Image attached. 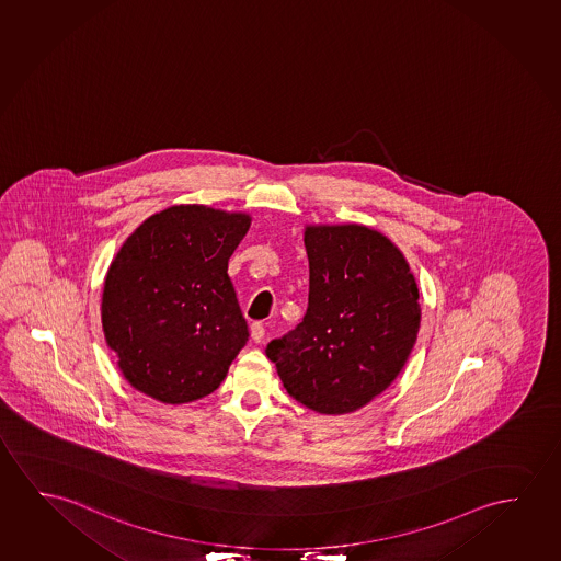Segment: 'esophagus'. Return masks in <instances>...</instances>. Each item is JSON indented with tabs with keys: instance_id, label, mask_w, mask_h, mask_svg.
<instances>
[{
	"instance_id": "obj_1",
	"label": "esophagus",
	"mask_w": 561,
	"mask_h": 561,
	"mask_svg": "<svg viewBox=\"0 0 561 561\" xmlns=\"http://www.w3.org/2000/svg\"><path fill=\"white\" fill-rule=\"evenodd\" d=\"M264 336H266V328H264V324H262V322H254V324L250 327V337H252L256 344H260V342L264 340Z\"/></svg>"
}]
</instances>
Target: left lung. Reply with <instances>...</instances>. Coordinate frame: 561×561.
I'll use <instances>...</instances> for the list:
<instances>
[{"instance_id":"obj_1","label":"left lung","mask_w":561,"mask_h":561,"mask_svg":"<svg viewBox=\"0 0 561 561\" xmlns=\"http://www.w3.org/2000/svg\"><path fill=\"white\" fill-rule=\"evenodd\" d=\"M309 307L266 347L289 397L350 414L397 379L420 332V294L397 244L365 225H309Z\"/></svg>"}]
</instances>
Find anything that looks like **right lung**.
<instances>
[{"label":"right lung","instance_id":"1","mask_svg":"<svg viewBox=\"0 0 561 561\" xmlns=\"http://www.w3.org/2000/svg\"><path fill=\"white\" fill-rule=\"evenodd\" d=\"M247 214L173 206L147 217L104 279L106 344L129 385L164 404L207 397L249 340L229 259Z\"/></svg>","mask_w":561,"mask_h":561}]
</instances>
